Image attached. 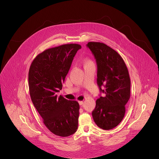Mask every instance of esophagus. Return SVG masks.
<instances>
[{
	"label": "esophagus",
	"mask_w": 159,
	"mask_h": 159,
	"mask_svg": "<svg viewBox=\"0 0 159 159\" xmlns=\"http://www.w3.org/2000/svg\"><path fill=\"white\" fill-rule=\"evenodd\" d=\"M79 104H80V106H82V105L84 104V102H83V101H79Z\"/></svg>",
	"instance_id": "34e87169"
}]
</instances>
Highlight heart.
I'll list each match as a JSON object with an SVG mask.
<instances>
[{"mask_svg":"<svg viewBox=\"0 0 159 159\" xmlns=\"http://www.w3.org/2000/svg\"><path fill=\"white\" fill-rule=\"evenodd\" d=\"M89 63H93V61L89 58H84L83 59V64L84 65L89 64Z\"/></svg>","mask_w":159,"mask_h":159,"instance_id":"b5f03b06","label":"heart"}]
</instances>
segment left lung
<instances>
[{
	"mask_svg": "<svg viewBox=\"0 0 159 159\" xmlns=\"http://www.w3.org/2000/svg\"><path fill=\"white\" fill-rule=\"evenodd\" d=\"M98 66L97 83L105 94L96 100L93 118L100 128L111 129L123 120L125 105L130 98L131 82L127 66L121 55L103 43L89 42ZM103 85L105 90H102Z\"/></svg>",
	"mask_w": 159,
	"mask_h": 159,
	"instance_id": "left-lung-1",
	"label": "left lung"
}]
</instances>
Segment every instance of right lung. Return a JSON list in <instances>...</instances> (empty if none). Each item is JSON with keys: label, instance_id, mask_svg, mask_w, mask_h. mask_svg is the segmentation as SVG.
<instances>
[{"label": "right lung", "instance_id": "right-lung-1", "mask_svg": "<svg viewBox=\"0 0 159 159\" xmlns=\"http://www.w3.org/2000/svg\"><path fill=\"white\" fill-rule=\"evenodd\" d=\"M81 48L79 44H65L45 50L32 61L28 74L32 102L43 122L53 134L66 137L78 128L79 104L57 93L70 68L74 57Z\"/></svg>", "mask_w": 159, "mask_h": 159}]
</instances>
